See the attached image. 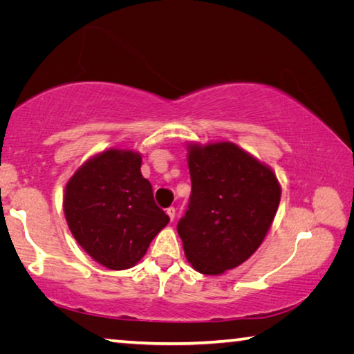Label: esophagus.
<instances>
[{
  "instance_id": "34e87169",
  "label": "esophagus",
  "mask_w": 354,
  "mask_h": 354,
  "mask_svg": "<svg viewBox=\"0 0 354 354\" xmlns=\"http://www.w3.org/2000/svg\"><path fill=\"white\" fill-rule=\"evenodd\" d=\"M175 214H176V211H175V207H169V209H167V215H169V217H170V220H173V218H175Z\"/></svg>"
}]
</instances>
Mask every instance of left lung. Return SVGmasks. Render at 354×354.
<instances>
[{
  "mask_svg": "<svg viewBox=\"0 0 354 354\" xmlns=\"http://www.w3.org/2000/svg\"><path fill=\"white\" fill-rule=\"evenodd\" d=\"M189 209L178 223L185 259L203 274L236 268L261 247L277 215L272 167L227 140L187 142Z\"/></svg>",
  "mask_w": 354,
  "mask_h": 354,
  "instance_id": "8db88e82",
  "label": "left lung"
}]
</instances>
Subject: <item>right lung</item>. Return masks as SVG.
<instances>
[{
    "mask_svg": "<svg viewBox=\"0 0 354 354\" xmlns=\"http://www.w3.org/2000/svg\"><path fill=\"white\" fill-rule=\"evenodd\" d=\"M142 154L109 148L88 158L64 190V214L81 248L109 270L134 267L170 218L140 173Z\"/></svg>",
    "mask_w": 354,
    "mask_h": 354,
    "instance_id": "obj_1",
    "label": "right lung"
}]
</instances>
